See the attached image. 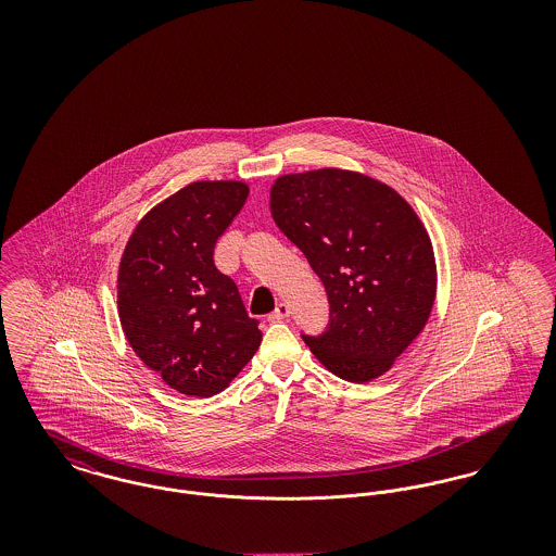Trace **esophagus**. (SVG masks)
Returning <instances> with one entry per match:
<instances>
[{
	"instance_id": "esophagus-1",
	"label": "esophagus",
	"mask_w": 556,
	"mask_h": 556,
	"mask_svg": "<svg viewBox=\"0 0 556 556\" xmlns=\"http://www.w3.org/2000/svg\"><path fill=\"white\" fill-rule=\"evenodd\" d=\"M290 317V306L286 302L277 304V308L268 315V320H283V318Z\"/></svg>"
}]
</instances>
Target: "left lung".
I'll list each match as a JSON object with an SVG mask.
<instances>
[{
  "label": "left lung",
  "mask_w": 556,
  "mask_h": 556,
  "mask_svg": "<svg viewBox=\"0 0 556 556\" xmlns=\"http://www.w3.org/2000/svg\"><path fill=\"white\" fill-rule=\"evenodd\" d=\"M270 214L329 298L327 331L302 336L320 365L352 383L392 369L435 302L433 245L417 212L363 173L318 168L279 177Z\"/></svg>",
  "instance_id": "left-lung-1"
}]
</instances>
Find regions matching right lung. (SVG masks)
Instances as JSON below:
<instances>
[{
  "mask_svg": "<svg viewBox=\"0 0 556 556\" xmlns=\"http://www.w3.org/2000/svg\"><path fill=\"white\" fill-rule=\"evenodd\" d=\"M250 187L195 181L148 212L118 266V317L135 354L186 396L223 392L263 342L214 243Z\"/></svg>",
  "mask_w": 556,
  "mask_h": 556,
  "instance_id": "right-lung-1",
  "label": "right lung"
}]
</instances>
